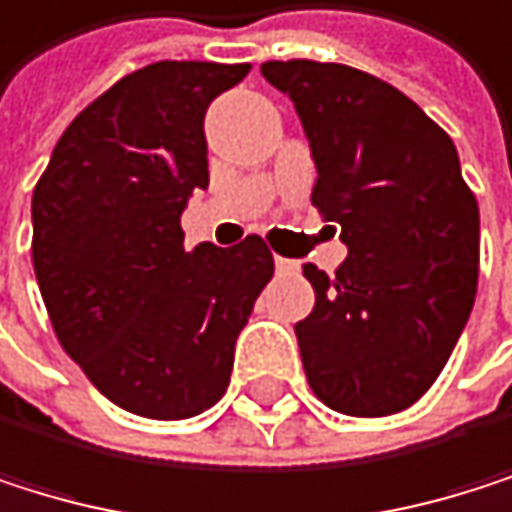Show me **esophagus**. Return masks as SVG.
Here are the masks:
<instances>
[{
	"instance_id": "obj_1",
	"label": "esophagus",
	"mask_w": 512,
	"mask_h": 512,
	"mask_svg": "<svg viewBox=\"0 0 512 512\" xmlns=\"http://www.w3.org/2000/svg\"><path fill=\"white\" fill-rule=\"evenodd\" d=\"M276 270L285 273V276H291V273L300 270V264H297V261H288V258H276Z\"/></svg>"
}]
</instances>
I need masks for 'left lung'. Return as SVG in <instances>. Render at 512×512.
<instances>
[{"mask_svg": "<svg viewBox=\"0 0 512 512\" xmlns=\"http://www.w3.org/2000/svg\"><path fill=\"white\" fill-rule=\"evenodd\" d=\"M315 160L312 203L340 227L334 276L306 264L294 324L309 388L346 416L413 407L446 367L477 297L480 209L452 139L397 87L340 63L270 60Z\"/></svg>", "mask_w": 512, "mask_h": 512, "instance_id": "left-lung-1", "label": "left lung"}]
</instances>
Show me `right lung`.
Returning <instances> with one entry per match:
<instances>
[{"label": "right lung", "mask_w": 512, "mask_h": 512, "mask_svg": "<svg viewBox=\"0 0 512 512\" xmlns=\"http://www.w3.org/2000/svg\"><path fill=\"white\" fill-rule=\"evenodd\" d=\"M248 63L124 75L60 136L32 191V267L66 355L121 410L191 419L230 385L236 337L273 279L261 236L185 248L209 188L206 108Z\"/></svg>", "instance_id": "add662e5"}]
</instances>
